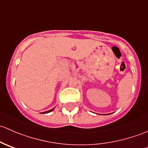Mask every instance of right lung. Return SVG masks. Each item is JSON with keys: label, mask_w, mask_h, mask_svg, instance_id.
<instances>
[{"label": "right lung", "mask_w": 148, "mask_h": 148, "mask_svg": "<svg viewBox=\"0 0 148 148\" xmlns=\"http://www.w3.org/2000/svg\"><path fill=\"white\" fill-rule=\"evenodd\" d=\"M54 110V108H53V109H52V110H49V111L44 112H42V113H44V114H45V113H49V112H51L52 110Z\"/></svg>", "instance_id": "right-lung-1"}]
</instances>
